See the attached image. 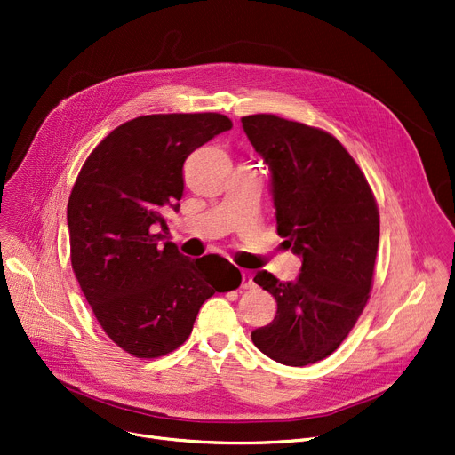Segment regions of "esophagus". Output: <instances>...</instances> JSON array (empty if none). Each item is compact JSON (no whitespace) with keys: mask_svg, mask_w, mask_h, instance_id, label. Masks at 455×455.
<instances>
[{"mask_svg":"<svg viewBox=\"0 0 455 455\" xmlns=\"http://www.w3.org/2000/svg\"><path fill=\"white\" fill-rule=\"evenodd\" d=\"M255 286L250 271H242V290H251Z\"/></svg>","mask_w":455,"mask_h":455,"instance_id":"34e87169","label":"esophagus"}]
</instances>
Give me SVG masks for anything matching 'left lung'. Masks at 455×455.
Segmentation results:
<instances>
[{
	"label": "left lung",
	"mask_w": 455,
	"mask_h": 455,
	"mask_svg": "<svg viewBox=\"0 0 455 455\" xmlns=\"http://www.w3.org/2000/svg\"><path fill=\"white\" fill-rule=\"evenodd\" d=\"M271 171L276 231L302 257L293 283L267 271L253 281L276 300L275 319L253 344L286 366L331 355L370 299L379 209L364 172L330 132L275 115L242 118Z\"/></svg>",
	"instance_id": "obj_1"
}]
</instances>
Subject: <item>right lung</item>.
<instances>
[{"mask_svg":"<svg viewBox=\"0 0 455 455\" xmlns=\"http://www.w3.org/2000/svg\"><path fill=\"white\" fill-rule=\"evenodd\" d=\"M231 120L219 113L148 115L109 132L85 160L67 204L71 264L101 330L138 359L188 340L200 306L236 290L240 271L219 255L191 260L165 242L164 212H179L186 158Z\"/></svg>","mask_w":455,"mask_h":455,"instance_id":"obj_1","label":"right lung"}]
</instances>
